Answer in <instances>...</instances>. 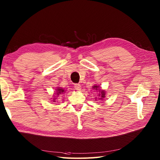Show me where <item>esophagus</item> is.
Returning a JSON list of instances; mask_svg holds the SVG:
<instances>
[{
    "instance_id": "1",
    "label": "esophagus",
    "mask_w": 160,
    "mask_h": 160,
    "mask_svg": "<svg viewBox=\"0 0 160 160\" xmlns=\"http://www.w3.org/2000/svg\"><path fill=\"white\" fill-rule=\"evenodd\" d=\"M74 88H75V89L80 91L81 89V86H80V84H75L74 85Z\"/></svg>"
}]
</instances>
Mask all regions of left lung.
Segmentation results:
<instances>
[{"label":"left lung","instance_id":"8db88e82","mask_svg":"<svg viewBox=\"0 0 160 160\" xmlns=\"http://www.w3.org/2000/svg\"><path fill=\"white\" fill-rule=\"evenodd\" d=\"M98 86H93V88L95 89H96V90H97L98 89ZM105 93H104V91H103V90H101V97L102 98H100V99H102L105 96Z\"/></svg>","mask_w":160,"mask_h":160}]
</instances>
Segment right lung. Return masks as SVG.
<instances>
[{"label":"right lung","mask_w":160,"mask_h":160,"mask_svg":"<svg viewBox=\"0 0 160 160\" xmlns=\"http://www.w3.org/2000/svg\"><path fill=\"white\" fill-rule=\"evenodd\" d=\"M57 92H56V95H62V94H63V93H64V90H63V89H62V88H58L57 89ZM54 101H55V100H54Z\"/></svg>","instance_id":"add662e5"}]
</instances>
